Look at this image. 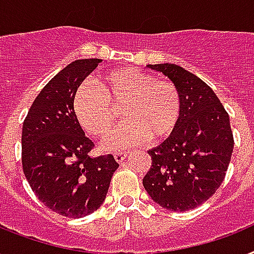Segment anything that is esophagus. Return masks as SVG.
<instances>
[{
    "mask_svg": "<svg viewBox=\"0 0 254 254\" xmlns=\"http://www.w3.org/2000/svg\"><path fill=\"white\" fill-rule=\"evenodd\" d=\"M114 158H115V160L119 163H123L125 162V159L127 158V152H123V151H118V152H115L114 154Z\"/></svg>",
    "mask_w": 254,
    "mask_h": 254,
    "instance_id": "esophagus-1",
    "label": "esophagus"
}]
</instances>
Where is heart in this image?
<instances>
[{"instance_id": "obj_1", "label": "heart", "mask_w": 254, "mask_h": 254, "mask_svg": "<svg viewBox=\"0 0 254 254\" xmlns=\"http://www.w3.org/2000/svg\"><path fill=\"white\" fill-rule=\"evenodd\" d=\"M96 88L82 86L74 96V115L82 128L94 137H105L117 119L125 122L106 139L109 149L152 143L170 136L182 115L178 87L170 80L156 79L139 68L125 67L96 78Z\"/></svg>"}]
</instances>
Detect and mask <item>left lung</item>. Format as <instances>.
Segmentation results:
<instances>
[{
	"instance_id": "left-lung-1",
	"label": "left lung",
	"mask_w": 254,
	"mask_h": 254,
	"mask_svg": "<svg viewBox=\"0 0 254 254\" xmlns=\"http://www.w3.org/2000/svg\"><path fill=\"white\" fill-rule=\"evenodd\" d=\"M178 87L182 115L162 144L148 151L151 168L143 186L155 202L168 211L201 205L221 186L233 151L229 115L209 86L178 64H148Z\"/></svg>"
}]
</instances>
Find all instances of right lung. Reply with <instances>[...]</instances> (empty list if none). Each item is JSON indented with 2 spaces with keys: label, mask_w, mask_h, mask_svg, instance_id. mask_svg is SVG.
Listing matches in <instances>:
<instances>
[{
  "label": "right lung",
  "mask_w": 254,
  "mask_h": 254,
  "mask_svg": "<svg viewBox=\"0 0 254 254\" xmlns=\"http://www.w3.org/2000/svg\"><path fill=\"white\" fill-rule=\"evenodd\" d=\"M100 60H78L41 90L22 126V170L38 200L62 216L83 217L105 201L119 164L91 156L94 143L74 115V96Z\"/></svg>",
  "instance_id": "right-lung-1"
}]
</instances>
